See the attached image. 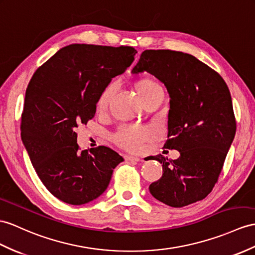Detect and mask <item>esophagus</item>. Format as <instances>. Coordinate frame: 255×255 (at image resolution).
Wrapping results in <instances>:
<instances>
[{"mask_svg": "<svg viewBox=\"0 0 255 255\" xmlns=\"http://www.w3.org/2000/svg\"><path fill=\"white\" fill-rule=\"evenodd\" d=\"M124 158H126V160H128V161H135V162H139V161H141L140 158L133 157V156H126Z\"/></svg>", "mask_w": 255, "mask_h": 255, "instance_id": "1", "label": "esophagus"}]
</instances>
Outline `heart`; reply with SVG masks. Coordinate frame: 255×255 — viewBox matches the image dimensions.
Listing matches in <instances>:
<instances>
[{
    "mask_svg": "<svg viewBox=\"0 0 255 255\" xmlns=\"http://www.w3.org/2000/svg\"><path fill=\"white\" fill-rule=\"evenodd\" d=\"M136 91L138 93L140 99L151 94L153 91L161 89V86L151 79H141L136 83ZM117 91V83L109 82L104 86L99 93L96 101V110L98 113L107 110L113 101L115 93ZM153 131L151 128L141 126H121L111 136V139L117 146L126 149L128 151L136 152L140 150L141 145L145 141L152 138Z\"/></svg>",
    "mask_w": 255,
    "mask_h": 255,
    "instance_id": "1",
    "label": "heart"
}]
</instances>
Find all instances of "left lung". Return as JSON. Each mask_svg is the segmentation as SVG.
<instances>
[{
  "instance_id": "obj_1",
  "label": "left lung",
  "mask_w": 255,
  "mask_h": 255,
  "mask_svg": "<svg viewBox=\"0 0 255 255\" xmlns=\"http://www.w3.org/2000/svg\"><path fill=\"white\" fill-rule=\"evenodd\" d=\"M147 71L169 92V134L166 149L181 156L152 157L163 174L150 184L157 200L182 208L204 199L222 172L236 134L232 96L225 81L195 56L171 49H146L133 73Z\"/></svg>"
}]
</instances>
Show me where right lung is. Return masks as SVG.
I'll list each match as a JSON object with an SVG mask.
<instances>
[{
  "mask_svg": "<svg viewBox=\"0 0 255 255\" xmlns=\"http://www.w3.org/2000/svg\"><path fill=\"white\" fill-rule=\"evenodd\" d=\"M132 46L71 44L33 73L21 114V139L47 190L72 206L96 199L107 189L123 158L98 146L80 151L76 128L96 113V101L111 78L131 66Z\"/></svg>",
  "mask_w": 255,
  "mask_h": 255,
  "instance_id": "obj_1",
  "label": "right lung"
}]
</instances>
